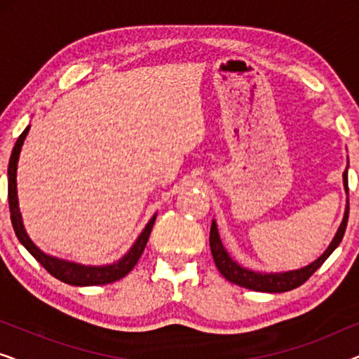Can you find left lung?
<instances>
[{"label":"left lung","mask_w":359,"mask_h":359,"mask_svg":"<svg viewBox=\"0 0 359 359\" xmlns=\"http://www.w3.org/2000/svg\"><path fill=\"white\" fill-rule=\"evenodd\" d=\"M343 186H345V191L348 194V168L345 170V173H343ZM348 212H350V204H348L346 201L345 215H343L340 227H338L335 237H333L332 243L328 245V248L323 252L322 257H318L316 262L307 264V266H304L301 269H294V271H284V273H258V271H252V269L240 266L238 263H235L233 259L230 258L227 250L224 248L222 242H220L217 224H215V220H212V225H210L209 245H210V252H212L215 266H217L220 274H222L225 279H229L230 283L237 284V286L252 289V291H259V292L292 291V289H296L301 286V284L306 283L307 279L322 266L323 262L330 257L333 250L340 245L346 230Z\"/></svg>","instance_id":"8db88e82"}]
</instances>
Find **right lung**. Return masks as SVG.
Returning <instances> with one entry per match:
<instances>
[{
    "mask_svg": "<svg viewBox=\"0 0 359 359\" xmlns=\"http://www.w3.org/2000/svg\"><path fill=\"white\" fill-rule=\"evenodd\" d=\"M31 126H27L21 135L18 137L16 144H14L11 158H9L8 165V201H9V212H11V222L13 229L16 232V237L21 242L29 253L52 274L53 278L60 279V281L72 284V286H102V284L114 283L117 279L124 278L126 274L132 271L139 258L144 253L145 245L149 242L150 232L154 229L156 214L149 220L145 229L142 230L139 238L132 245L129 252L122 257L119 262L112 264H104V266H85V264L67 262V259H60L50 255L43 253L41 248H37L29 235L26 233V229L22 225L21 212H19V203H18V189H16V171H18V160L19 154H21V147L26 139L27 132Z\"/></svg>",
    "mask_w": 359,
    "mask_h": 359,
    "instance_id": "right-lung-1",
    "label": "right lung"
}]
</instances>
